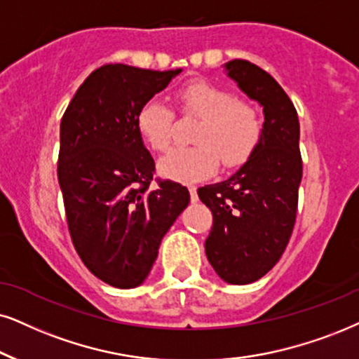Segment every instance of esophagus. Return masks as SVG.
<instances>
[{
  "instance_id": "1",
  "label": "esophagus",
  "mask_w": 359,
  "mask_h": 359,
  "mask_svg": "<svg viewBox=\"0 0 359 359\" xmlns=\"http://www.w3.org/2000/svg\"><path fill=\"white\" fill-rule=\"evenodd\" d=\"M189 192H190V201H192L194 203L198 201V195H197V187L195 185H190L189 187Z\"/></svg>"
}]
</instances>
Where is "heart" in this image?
I'll return each instance as SVG.
<instances>
[{
	"mask_svg": "<svg viewBox=\"0 0 359 359\" xmlns=\"http://www.w3.org/2000/svg\"><path fill=\"white\" fill-rule=\"evenodd\" d=\"M185 114L201 117L195 146L172 149L158 161V172L175 182H195L225 167L242 165L255 152L262 137V121L252 104L235 99L230 90L197 79L177 90ZM135 127L154 151H165L174 135V114L161 99H149L135 116Z\"/></svg>",
	"mask_w": 359,
	"mask_h": 359,
	"instance_id": "1",
	"label": "heart"
}]
</instances>
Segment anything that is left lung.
Segmentation results:
<instances>
[{"mask_svg": "<svg viewBox=\"0 0 359 359\" xmlns=\"http://www.w3.org/2000/svg\"><path fill=\"white\" fill-rule=\"evenodd\" d=\"M230 79L263 109L255 152L224 182L198 189L212 210L205 253L226 283L248 285L273 269L292 237L303 165L297 109L266 71L233 59L224 65Z\"/></svg>", "mask_w": 359, "mask_h": 359, "instance_id": "1", "label": "left lung"}]
</instances>
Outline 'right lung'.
Returning <instances> with one entry per match:
<instances>
[{"label":"right lung","mask_w":359,"mask_h":359,"mask_svg":"<svg viewBox=\"0 0 359 359\" xmlns=\"http://www.w3.org/2000/svg\"><path fill=\"white\" fill-rule=\"evenodd\" d=\"M180 72L106 65L62 116L57 179L67 226L84 265L111 287L144 283L161 240L190 202L172 180L151 189L156 164L135 127L140 106Z\"/></svg>","instance_id":"1"}]
</instances>
